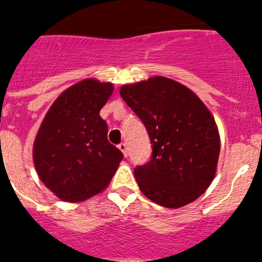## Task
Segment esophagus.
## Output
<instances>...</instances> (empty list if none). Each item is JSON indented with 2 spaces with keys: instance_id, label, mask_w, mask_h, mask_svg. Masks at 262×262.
<instances>
[{
  "instance_id": "34e87169",
  "label": "esophagus",
  "mask_w": 262,
  "mask_h": 262,
  "mask_svg": "<svg viewBox=\"0 0 262 262\" xmlns=\"http://www.w3.org/2000/svg\"><path fill=\"white\" fill-rule=\"evenodd\" d=\"M118 148H119V149L122 150L124 156H125V157L128 156V150H126V149H128V148H126V144H125V143H120V144L118 145Z\"/></svg>"
}]
</instances>
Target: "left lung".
Here are the masks:
<instances>
[{
	"mask_svg": "<svg viewBox=\"0 0 262 262\" xmlns=\"http://www.w3.org/2000/svg\"><path fill=\"white\" fill-rule=\"evenodd\" d=\"M120 95L152 144L150 161L134 169L140 191L168 208L193 202L213 181L220 156L210 110L192 90L163 76L124 85Z\"/></svg>",
	"mask_w": 262,
	"mask_h": 262,
	"instance_id": "1",
	"label": "left lung"
}]
</instances>
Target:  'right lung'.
<instances>
[{
	"label": "right lung",
	"instance_id": "obj_1",
	"mask_svg": "<svg viewBox=\"0 0 262 262\" xmlns=\"http://www.w3.org/2000/svg\"><path fill=\"white\" fill-rule=\"evenodd\" d=\"M113 84L86 79L66 89L49 109L34 143V163L42 183L66 202L103 191L123 159L108 140L99 115Z\"/></svg>",
	"mask_w": 262,
	"mask_h": 262
}]
</instances>
